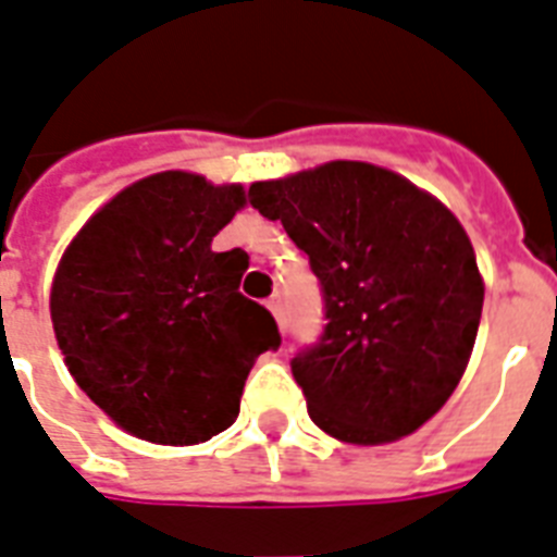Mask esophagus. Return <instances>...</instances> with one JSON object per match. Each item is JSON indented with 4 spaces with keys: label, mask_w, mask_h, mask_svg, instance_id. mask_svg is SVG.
<instances>
[{
    "label": "esophagus",
    "mask_w": 557,
    "mask_h": 557,
    "mask_svg": "<svg viewBox=\"0 0 557 557\" xmlns=\"http://www.w3.org/2000/svg\"><path fill=\"white\" fill-rule=\"evenodd\" d=\"M265 306H269V311L274 314V320H277V323H283V302H280L277 294H274V297H269V300H265Z\"/></svg>",
    "instance_id": "esophagus-1"
}]
</instances>
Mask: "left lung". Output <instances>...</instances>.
<instances>
[{
    "label": "left lung",
    "instance_id": "obj_1",
    "mask_svg": "<svg viewBox=\"0 0 557 557\" xmlns=\"http://www.w3.org/2000/svg\"><path fill=\"white\" fill-rule=\"evenodd\" d=\"M248 194L323 286V341L292 360L311 420L351 446L418 432L458 388L481 325L483 277L458 216L357 160L260 180Z\"/></svg>",
    "mask_w": 557,
    "mask_h": 557
}]
</instances>
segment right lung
<instances>
[{
    "label": "right lung",
    "instance_id": "1",
    "mask_svg": "<svg viewBox=\"0 0 557 557\" xmlns=\"http://www.w3.org/2000/svg\"><path fill=\"white\" fill-rule=\"evenodd\" d=\"M239 183L191 171L143 176L67 243L51 283L57 346L76 386L139 441L194 446L228 429L277 323L239 294L246 251L211 243Z\"/></svg>",
    "mask_w": 557,
    "mask_h": 557
}]
</instances>
